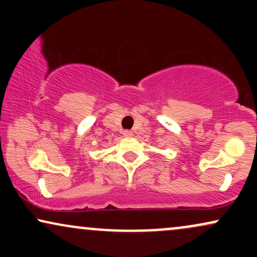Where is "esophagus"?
Masks as SVG:
<instances>
[{
  "label": "esophagus",
  "instance_id": "esophagus-1",
  "mask_svg": "<svg viewBox=\"0 0 257 257\" xmlns=\"http://www.w3.org/2000/svg\"><path fill=\"white\" fill-rule=\"evenodd\" d=\"M123 135H124L125 138H131V137H133V133L129 132V131H124V132H123Z\"/></svg>",
  "mask_w": 257,
  "mask_h": 257
}]
</instances>
